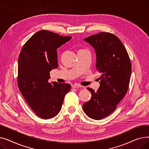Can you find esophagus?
<instances>
[{"instance_id": "1", "label": "esophagus", "mask_w": 149, "mask_h": 149, "mask_svg": "<svg viewBox=\"0 0 149 149\" xmlns=\"http://www.w3.org/2000/svg\"><path fill=\"white\" fill-rule=\"evenodd\" d=\"M72 87L73 88H81L82 86H80V85H79V84H73L72 86Z\"/></svg>"}]
</instances>
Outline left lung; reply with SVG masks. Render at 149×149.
<instances>
[{"label": "left lung", "instance_id": "8db88e82", "mask_svg": "<svg viewBox=\"0 0 149 149\" xmlns=\"http://www.w3.org/2000/svg\"><path fill=\"white\" fill-rule=\"evenodd\" d=\"M95 51L96 69L101 74L97 92L88 88L91 98L83 105L84 113L99 120L112 113L126 95L132 68L128 53L118 37L109 33H100L84 39Z\"/></svg>", "mask_w": 149, "mask_h": 149}]
</instances>
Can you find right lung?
<instances>
[{
	"mask_svg": "<svg viewBox=\"0 0 149 149\" xmlns=\"http://www.w3.org/2000/svg\"><path fill=\"white\" fill-rule=\"evenodd\" d=\"M71 37L41 30L23 45L18 60V86L29 107L40 118L48 120L60 111L70 85L48 83L51 70L58 67L57 49Z\"/></svg>",
	"mask_w": 149,
	"mask_h": 149,
	"instance_id": "right-lung-1",
	"label": "right lung"
}]
</instances>
